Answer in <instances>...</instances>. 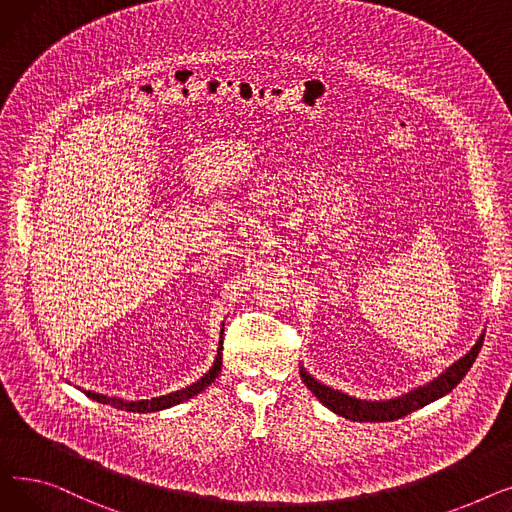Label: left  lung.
<instances>
[{"label": "left lung", "mask_w": 512, "mask_h": 512, "mask_svg": "<svg viewBox=\"0 0 512 512\" xmlns=\"http://www.w3.org/2000/svg\"><path fill=\"white\" fill-rule=\"evenodd\" d=\"M483 344V334L477 338V342L473 344L471 351L461 357L459 361H454L446 371H442L438 378H434L432 382H427L425 386H419L407 394L396 396V398H388V400H361L355 396H348L340 390H334L326 384L317 382L313 375L301 365V378L305 382V386L319 398L321 405H326L330 411H334L336 415L351 419V421H396L400 417H405L429 402H434L442 396H446L448 392H452V388H456L465 373L471 369V365L475 363V357L481 351Z\"/></svg>", "instance_id": "obj_1"}]
</instances>
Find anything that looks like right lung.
Instances as JSON below:
<instances>
[{
  "label": "right lung",
  "instance_id": "1",
  "mask_svg": "<svg viewBox=\"0 0 512 512\" xmlns=\"http://www.w3.org/2000/svg\"><path fill=\"white\" fill-rule=\"evenodd\" d=\"M224 326V324H222ZM224 334V330L220 332ZM222 338L220 336V346H218V355H215V361L211 365V369L203 375V378H199L195 384L186 386L182 390H176V392H170V394H164V396H155V398H149V400H124V398H118V396H105V394H99V392H91V390H83L89 398L101 402V405H110L114 409H120V411H128V413H155V411H164V409H170V407H176L180 405V402L188 400L197 396L199 392H203L215 378H218L220 371H222Z\"/></svg>",
  "mask_w": 512,
  "mask_h": 512
}]
</instances>
